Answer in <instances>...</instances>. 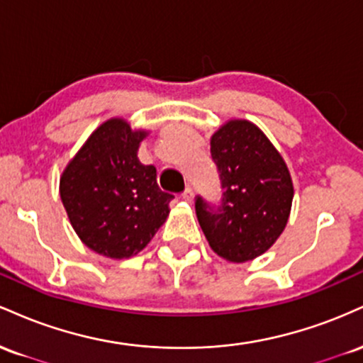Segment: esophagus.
<instances>
[{
  "mask_svg": "<svg viewBox=\"0 0 363 363\" xmlns=\"http://www.w3.org/2000/svg\"><path fill=\"white\" fill-rule=\"evenodd\" d=\"M181 198L184 199L186 203H193V198H194V193H193V189H191V187H186V191H184V193L181 194Z\"/></svg>",
  "mask_w": 363,
  "mask_h": 363,
  "instance_id": "34e87169",
  "label": "esophagus"
}]
</instances>
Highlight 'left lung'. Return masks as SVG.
I'll return each mask as SVG.
<instances>
[{"instance_id": "1", "label": "left lung", "mask_w": 363, "mask_h": 363, "mask_svg": "<svg viewBox=\"0 0 363 363\" xmlns=\"http://www.w3.org/2000/svg\"><path fill=\"white\" fill-rule=\"evenodd\" d=\"M218 167L220 208L196 198V215L208 244L230 262L252 261L277 242L289 223L294 182L281 153L247 119H228L211 135Z\"/></svg>"}]
</instances>
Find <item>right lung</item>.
I'll use <instances>...</instances> for the list:
<instances>
[{
    "label": "right lung",
    "instance_id": "obj_1",
    "mask_svg": "<svg viewBox=\"0 0 363 363\" xmlns=\"http://www.w3.org/2000/svg\"><path fill=\"white\" fill-rule=\"evenodd\" d=\"M148 129L111 118L95 129L60 179L62 206L86 247L128 259L147 247L170 213L174 196L160 191L157 169L138 158Z\"/></svg>",
    "mask_w": 363,
    "mask_h": 363
}]
</instances>
